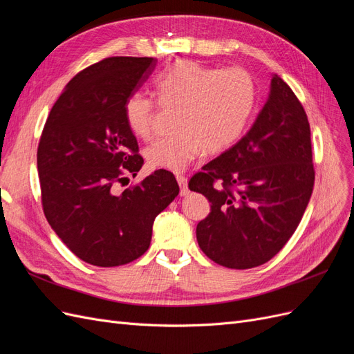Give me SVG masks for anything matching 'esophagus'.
<instances>
[{
    "instance_id": "obj_1",
    "label": "esophagus",
    "mask_w": 354,
    "mask_h": 354,
    "mask_svg": "<svg viewBox=\"0 0 354 354\" xmlns=\"http://www.w3.org/2000/svg\"><path fill=\"white\" fill-rule=\"evenodd\" d=\"M177 183L180 186V195L181 196H187L189 195V189H187V178L185 176H177Z\"/></svg>"
}]
</instances>
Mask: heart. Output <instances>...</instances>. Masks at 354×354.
Segmentation results:
<instances>
[{
	"label": "heart",
	"instance_id": "obj_1",
	"mask_svg": "<svg viewBox=\"0 0 354 354\" xmlns=\"http://www.w3.org/2000/svg\"><path fill=\"white\" fill-rule=\"evenodd\" d=\"M153 87L162 106H177L174 134L160 137L145 151L155 169L180 173L205 149L230 147L248 127L255 108V84L241 68L217 69L194 60H178L156 75ZM155 103L133 93L124 106L130 131L147 138L152 133Z\"/></svg>",
	"mask_w": 354,
	"mask_h": 354
}]
</instances>
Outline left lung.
<instances>
[{
    "mask_svg": "<svg viewBox=\"0 0 354 354\" xmlns=\"http://www.w3.org/2000/svg\"><path fill=\"white\" fill-rule=\"evenodd\" d=\"M313 185L307 115L289 85L272 73L269 97L248 133L189 181L190 190L211 202L196 227L199 248L229 269L267 263L298 227Z\"/></svg>",
    "mask_w": 354,
    "mask_h": 354,
    "instance_id": "obj_1",
    "label": "left lung"
}]
</instances>
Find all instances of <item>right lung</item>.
<instances>
[{
	"instance_id": "obj_1",
	"label": "right lung",
	"mask_w": 354,
	"mask_h": 354,
	"mask_svg": "<svg viewBox=\"0 0 354 354\" xmlns=\"http://www.w3.org/2000/svg\"><path fill=\"white\" fill-rule=\"evenodd\" d=\"M153 57H108L68 82L53 106L37 153L42 208L51 229L82 261L115 267L142 257L158 214L178 195L173 173L118 183L143 167L124 115L127 99L151 77Z\"/></svg>"
}]
</instances>
